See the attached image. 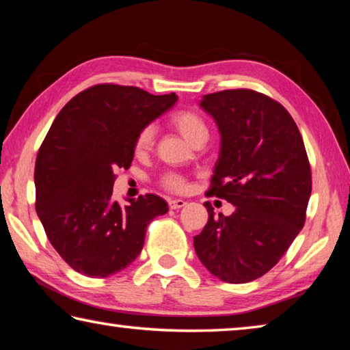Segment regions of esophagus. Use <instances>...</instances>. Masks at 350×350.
Returning a JSON list of instances; mask_svg holds the SVG:
<instances>
[{
    "label": "esophagus",
    "mask_w": 350,
    "mask_h": 350,
    "mask_svg": "<svg viewBox=\"0 0 350 350\" xmlns=\"http://www.w3.org/2000/svg\"><path fill=\"white\" fill-rule=\"evenodd\" d=\"M168 205H170L171 210H179V208H182V206H185L187 202H185V200H182V199H173V200H170Z\"/></svg>",
    "instance_id": "esophagus-1"
}]
</instances>
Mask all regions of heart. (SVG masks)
<instances>
[{
    "mask_svg": "<svg viewBox=\"0 0 350 350\" xmlns=\"http://www.w3.org/2000/svg\"><path fill=\"white\" fill-rule=\"evenodd\" d=\"M168 123L179 133L183 139L189 142L191 145H202L208 139V126L200 114L196 111L180 108L171 112L168 116ZM154 142V129L152 126H144L139 131L137 137L134 142V151L137 156H142L151 150ZM161 187L171 193H180L187 187V180L180 174L167 173L161 177Z\"/></svg>",
    "mask_w": 350,
    "mask_h": 350,
    "instance_id": "1",
    "label": "heart"
}]
</instances>
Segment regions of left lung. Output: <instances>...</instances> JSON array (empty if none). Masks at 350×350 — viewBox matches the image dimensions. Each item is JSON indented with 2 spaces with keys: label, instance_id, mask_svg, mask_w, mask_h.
I'll list each match as a JSON object with an SVG mask.
<instances>
[{
  "label": "left lung",
  "instance_id": "left-lung-1",
  "mask_svg": "<svg viewBox=\"0 0 350 350\" xmlns=\"http://www.w3.org/2000/svg\"><path fill=\"white\" fill-rule=\"evenodd\" d=\"M200 106L222 134L221 156L206 196L234 205L194 236V250L219 280L244 284L278 264L304 227L312 193L309 157L298 126L284 106L252 90L204 96Z\"/></svg>",
  "mask_w": 350,
  "mask_h": 350
}]
</instances>
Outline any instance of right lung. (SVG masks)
<instances>
[{
    "label": "right lung",
    "instance_id": "obj_1",
    "mask_svg": "<svg viewBox=\"0 0 350 350\" xmlns=\"http://www.w3.org/2000/svg\"><path fill=\"white\" fill-rule=\"evenodd\" d=\"M137 86L100 83L58 112L35 162V210L47 239L69 267L106 278L144 248L146 228L168 211L156 194L112 200L118 168L131 167L139 131L174 105Z\"/></svg>",
    "mask_w": 350,
    "mask_h": 350
}]
</instances>
